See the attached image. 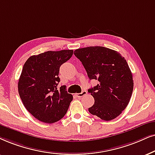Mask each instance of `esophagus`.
Listing matches in <instances>:
<instances>
[{"label": "esophagus", "instance_id": "34e87169", "mask_svg": "<svg viewBox=\"0 0 155 155\" xmlns=\"http://www.w3.org/2000/svg\"><path fill=\"white\" fill-rule=\"evenodd\" d=\"M87 94V91H83L81 92V93H78V94H76V97H84V95H86Z\"/></svg>", "mask_w": 155, "mask_h": 155}]
</instances>
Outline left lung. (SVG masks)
Masks as SVG:
<instances>
[{"mask_svg":"<svg viewBox=\"0 0 155 155\" xmlns=\"http://www.w3.org/2000/svg\"><path fill=\"white\" fill-rule=\"evenodd\" d=\"M89 79L99 81L88 90L94 104L91 114L104 121L119 116L130 102L133 91L132 74L126 59L116 51L103 46H89L74 51Z\"/></svg>","mask_w":155,"mask_h":155,"instance_id":"obj_1","label":"left lung"}]
</instances>
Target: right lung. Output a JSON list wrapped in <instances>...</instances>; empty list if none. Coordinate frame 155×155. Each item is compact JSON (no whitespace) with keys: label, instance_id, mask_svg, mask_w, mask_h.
<instances>
[{"label":"right lung","instance_id":"1","mask_svg":"<svg viewBox=\"0 0 155 155\" xmlns=\"http://www.w3.org/2000/svg\"><path fill=\"white\" fill-rule=\"evenodd\" d=\"M73 50L46 51L31 56L23 65L18 89L25 109L38 120L56 122L64 117L73 100L66 86L58 89L60 66L73 55Z\"/></svg>","mask_w":155,"mask_h":155}]
</instances>
